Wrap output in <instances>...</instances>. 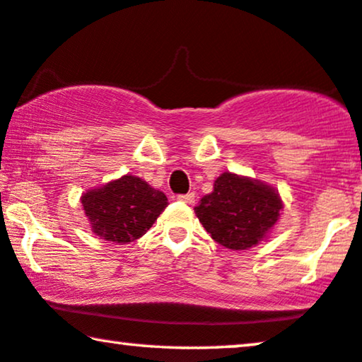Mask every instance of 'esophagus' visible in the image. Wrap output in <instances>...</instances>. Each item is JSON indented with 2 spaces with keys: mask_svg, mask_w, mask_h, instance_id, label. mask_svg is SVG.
Returning a JSON list of instances; mask_svg holds the SVG:
<instances>
[{
  "mask_svg": "<svg viewBox=\"0 0 362 362\" xmlns=\"http://www.w3.org/2000/svg\"><path fill=\"white\" fill-rule=\"evenodd\" d=\"M177 200H181V202H185L187 205H192L194 202H196V196H194V192L180 194V196H177Z\"/></svg>",
  "mask_w": 362,
  "mask_h": 362,
  "instance_id": "34e87169",
  "label": "esophagus"
}]
</instances>
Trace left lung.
<instances>
[{"label": "left lung", "instance_id": "left-lung-1", "mask_svg": "<svg viewBox=\"0 0 362 362\" xmlns=\"http://www.w3.org/2000/svg\"><path fill=\"white\" fill-rule=\"evenodd\" d=\"M281 210L274 186L230 171L216 177L214 191L194 207L210 236L231 251H246L269 238Z\"/></svg>", "mask_w": 362, "mask_h": 362}]
</instances>
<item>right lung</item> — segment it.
I'll list each match as a JSON object with an SVG mask.
<instances>
[{
    "mask_svg": "<svg viewBox=\"0 0 362 362\" xmlns=\"http://www.w3.org/2000/svg\"><path fill=\"white\" fill-rule=\"evenodd\" d=\"M81 204L98 238L126 244L146 235L168 205V199L139 176L124 175L88 189L81 196Z\"/></svg>",
    "mask_w": 362,
    "mask_h": 362,
    "instance_id": "right-lung-1",
    "label": "right lung"
}]
</instances>
